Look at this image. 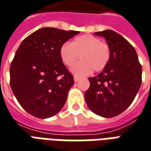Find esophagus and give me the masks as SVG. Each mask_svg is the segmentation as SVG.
Segmentation results:
<instances>
[{"mask_svg": "<svg viewBox=\"0 0 151 151\" xmlns=\"http://www.w3.org/2000/svg\"><path fill=\"white\" fill-rule=\"evenodd\" d=\"M73 78H74V82H78L79 80V78L78 77H77V76H74L73 77Z\"/></svg>", "mask_w": 151, "mask_h": 151, "instance_id": "34e87169", "label": "esophagus"}]
</instances>
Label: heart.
Here are the masks:
<instances>
[{
	"instance_id": "b5f03b06",
	"label": "heart",
	"mask_w": 151,
	"mask_h": 151,
	"mask_svg": "<svg viewBox=\"0 0 151 151\" xmlns=\"http://www.w3.org/2000/svg\"><path fill=\"white\" fill-rule=\"evenodd\" d=\"M82 60L71 68L75 75L86 76L92 72L102 71L107 66L111 56V50L108 44L91 34L79 36L72 43H64L60 48V56L66 66H71L78 60Z\"/></svg>"
}]
</instances>
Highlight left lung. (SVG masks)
<instances>
[{"mask_svg":"<svg viewBox=\"0 0 151 151\" xmlns=\"http://www.w3.org/2000/svg\"><path fill=\"white\" fill-rule=\"evenodd\" d=\"M94 34L105 37L111 56L101 73L88 78L85 101L96 114L112 118L128 108L136 97L142 84V65L134 47L119 33L105 30Z\"/></svg>","mask_w":151,"mask_h":151,"instance_id":"obj_1","label":"left lung"}]
</instances>
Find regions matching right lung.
I'll return each mask as SVG.
<instances>
[{"mask_svg": "<svg viewBox=\"0 0 151 151\" xmlns=\"http://www.w3.org/2000/svg\"><path fill=\"white\" fill-rule=\"evenodd\" d=\"M78 33L42 28L18 48L10 65L9 82L17 101L28 114L47 119L65 105L74 80L61 60L60 48Z\"/></svg>", "mask_w": 151, "mask_h": 151, "instance_id": "right-lung-1", "label": "right lung"}]
</instances>
